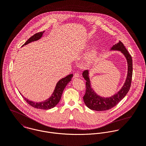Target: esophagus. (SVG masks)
<instances>
[{
  "label": "esophagus",
  "mask_w": 146,
  "mask_h": 146,
  "mask_svg": "<svg viewBox=\"0 0 146 146\" xmlns=\"http://www.w3.org/2000/svg\"><path fill=\"white\" fill-rule=\"evenodd\" d=\"M79 75L78 74V73H75L74 74V78H79Z\"/></svg>",
  "instance_id": "obj_1"
}]
</instances>
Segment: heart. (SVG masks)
<instances>
[{"label":"heart","mask_w":146,"mask_h":146,"mask_svg":"<svg viewBox=\"0 0 146 146\" xmlns=\"http://www.w3.org/2000/svg\"><path fill=\"white\" fill-rule=\"evenodd\" d=\"M97 54H98V51L96 48H95L94 50H92L91 52L88 55L87 58V62L89 64L91 63L97 57Z\"/></svg>","instance_id":"obj_1"}]
</instances>
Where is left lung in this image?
Masks as SVG:
<instances>
[{
    "label": "left lung",
    "instance_id": "left-lung-1",
    "mask_svg": "<svg viewBox=\"0 0 146 146\" xmlns=\"http://www.w3.org/2000/svg\"><path fill=\"white\" fill-rule=\"evenodd\" d=\"M110 50L119 51L126 58L127 63V77L122 87L119 91L110 97H101L98 95L92 88L89 70L84 71L82 75L86 80V91L83 97V100L86 106L91 110L105 111L113 108L125 97L131 86L133 75V60L131 56L121 41L114 45Z\"/></svg>",
    "mask_w": 146,
    "mask_h": 146
}]
</instances>
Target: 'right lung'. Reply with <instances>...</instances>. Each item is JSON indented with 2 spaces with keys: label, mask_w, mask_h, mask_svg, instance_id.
Wrapping results in <instances>:
<instances>
[{
  "label": "right lung",
  "mask_w": 146,
  "mask_h": 146,
  "mask_svg": "<svg viewBox=\"0 0 146 146\" xmlns=\"http://www.w3.org/2000/svg\"><path fill=\"white\" fill-rule=\"evenodd\" d=\"M44 32H45V31H43L41 32L36 33L35 35L32 36L31 37H30L22 46L26 45L33 41H36L40 40L42 37L43 33ZM72 76H73V74H70V75H67V76H66L65 78H63L61 79L60 80H59L58 82V83H56L55 88L54 89V91L52 94L51 95V96L47 100H45L44 101L36 102H34V101L29 100L28 99L24 97L23 95H21V96H23L24 99L26 101V102L28 104H29L31 106H32L35 108L44 109V110L50 109L51 108L55 107L58 104V102H59V101L61 98L62 93H63L65 87H66L67 84L69 82H70Z\"/></svg>",
  "instance_id": "1"
}]
</instances>
